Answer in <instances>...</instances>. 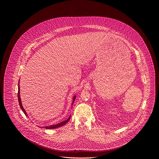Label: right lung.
<instances>
[{
  "label": "right lung",
  "instance_id": "right-lung-1",
  "mask_svg": "<svg viewBox=\"0 0 159 159\" xmlns=\"http://www.w3.org/2000/svg\"><path fill=\"white\" fill-rule=\"evenodd\" d=\"M19 82H20V80H19ZM20 83H18V102H19V104H20V107H21V108L22 109V110H23V112H24V113L25 114V115H26V116H27L28 114H27L26 113V111H25V110H24V108H23V105H22V102H21V98H20ZM76 96L75 95L74 97H73V102H72V106H73V102H74V101H75V99H76ZM70 117H71V115L70 116V117H68V119H67V120H64V121H61L60 123H58V124H55V125H50V126H43V127H42V128H45L46 129H55V128H59V127H61V126H63V125H66V123H67V122H68L69 120H70ZM40 127V126H39Z\"/></svg>",
  "mask_w": 159,
  "mask_h": 159
}]
</instances>
